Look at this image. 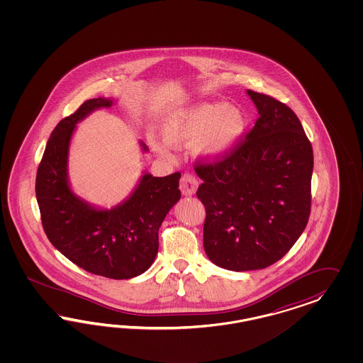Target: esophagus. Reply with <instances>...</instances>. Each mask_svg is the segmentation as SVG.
Here are the masks:
<instances>
[{"mask_svg": "<svg viewBox=\"0 0 363 363\" xmlns=\"http://www.w3.org/2000/svg\"><path fill=\"white\" fill-rule=\"evenodd\" d=\"M198 187V181L196 177L193 176V174H184L182 178H181V182H179V189H181V191H182V194L184 196H193L196 191H197Z\"/></svg>", "mask_w": 363, "mask_h": 363, "instance_id": "esophagus-1", "label": "esophagus"}]
</instances>
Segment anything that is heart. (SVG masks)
<instances>
[{"label":"heart","instance_id":"obj_1","mask_svg":"<svg viewBox=\"0 0 363 363\" xmlns=\"http://www.w3.org/2000/svg\"><path fill=\"white\" fill-rule=\"evenodd\" d=\"M246 120L241 110L222 102H199L174 110L162 123L165 141L152 138L154 150L162 157H170L172 146L194 143V149L209 161H218L231 153L241 143Z\"/></svg>","mask_w":363,"mask_h":363}]
</instances>
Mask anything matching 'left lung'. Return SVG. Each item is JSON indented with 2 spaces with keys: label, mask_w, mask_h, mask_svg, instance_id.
<instances>
[{
  "label": "left lung",
  "mask_w": 363,
  "mask_h": 363,
  "mask_svg": "<svg viewBox=\"0 0 363 363\" xmlns=\"http://www.w3.org/2000/svg\"><path fill=\"white\" fill-rule=\"evenodd\" d=\"M259 118L222 161L196 166L203 181V247L231 272L264 269L285 255L308 225L313 147L296 113L277 99L246 90Z\"/></svg>",
  "instance_id": "left-lung-1"
}]
</instances>
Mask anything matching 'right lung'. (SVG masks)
I'll list each match as a JSON object with an SVG mask.
<instances>
[{"instance_id":"add662e5","label":"right lung","mask_w":363,"mask_h":363,"mask_svg":"<svg viewBox=\"0 0 363 363\" xmlns=\"http://www.w3.org/2000/svg\"><path fill=\"white\" fill-rule=\"evenodd\" d=\"M114 99H88L55 128L35 178V197L45 234L67 259L91 274L129 279L145 273L158 253V230L181 198L179 173L153 177L143 172L132 193L105 209L73 191L67 164L77 123ZM143 153L149 147L140 141Z\"/></svg>"}]
</instances>
